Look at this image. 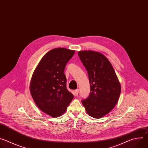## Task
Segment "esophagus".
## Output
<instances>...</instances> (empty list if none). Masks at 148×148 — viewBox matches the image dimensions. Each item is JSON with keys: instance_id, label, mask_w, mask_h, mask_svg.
<instances>
[{"instance_id": "obj_1", "label": "esophagus", "mask_w": 148, "mask_h": 148, "mask_svg": "<svg viewBox=\"0 0 148 148\" xmlns=\"http://www.w3.org/2000/svg\"><path fill=\"white\" fill-rule=\"evenodd\" d=\"M78 92H79V90L77 89L76 90L74 91V95L75 96H77L78 95Z\"/></svg>"}]
</instances>
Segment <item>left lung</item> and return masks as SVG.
Returning a JSON list of instances; mask_svg holds the SVG:
<instances>
[{"label": "left lung", "instance_id": "1", "mask_svg": "<svg viewBox=\"0 0 148 148\" xmlns=\"http://www.w3.org/2000/svg\"><path fill=\"white\" fill-rule=\"evenodd\" d=\"M86 67L90 84L89 97L82 100L87 113L99 119L110 113L117 103L121 87L114 69L108 58L99 52L78 51Z\"/></svg>", "mask_w": 148, "mask_h": 148}]
</instances>
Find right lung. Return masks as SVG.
Segmentation results:
<instances>
[{
    "label": "right lung",
    "instance_id": "1",
    "mask_svg": "<svg viewBox=\"0 0 148 148\" xmlns=\"http://www.w3.org/2000/svg\"><path fill=\"white\" fill-rule=\"evenodd\" d=\"M74 50L56 48L47 53L35 69L30 83V91L38 108L53 117L64 114L74 95L66 87L64 70Z\"/></svg>",
    "mask_w": 148,
    "mask_h": 148
}]
</instances>
